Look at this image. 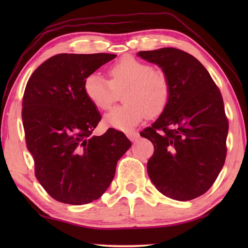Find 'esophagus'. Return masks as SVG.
<instances>
[{
	"instance_id": "esophagus-1",
	"label": "esophagus",
	"mask_w": 248,
	"mask_h": 248,
	"mask_svg": "<svg viewBox=\"0 0 248 248\" xmlns=\"http://www.w3.org/2000/svg\"><path fill=\"white\" fill-rule=\"evenodd\" d=\"M127 136L129 138V140H132V141H134V140H136L139 139V133H136V132H128L127 133Z\"/></svg>"
}]
</instances>
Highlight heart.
<instances>
[{
  "instance_id": "heart-1",
  "label": "heart",
  "mask_w": 248,
  "mask_h": 248,
  "mask_svg": "<svg viewBox=\"0 0 248 248\" xmlns=\"http://www.w3.org/2000/svg\"><path fill=\"white\" fill-rule=\"evenodd\" d=\"M110 80L92 73L84 81V93L94 107L108 110L123 93L124 104L105 116L108 127L129 131L147 116H156L165 109L170 96L167 77L132 55H125L108 70Z\"/></svg>"
}]
</instances>
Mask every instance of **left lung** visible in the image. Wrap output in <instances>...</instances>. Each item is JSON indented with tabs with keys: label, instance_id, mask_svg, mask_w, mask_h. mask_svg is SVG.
Instances as JSON below:
<instances>
[{
	"label": "left lung",
	"instance_id": "obj_1",
	"mask_svg": "<svg viewBox=\"0 0 248 248\" xmlns=\"http://www.w3.org/2000/svg\"><path fill=\"white\" fill-rule=\"evenodd\" d=\"M138 55L159 66L170 87L165 109L140 132L155 146L148 176L167 197L197 198L217 180L227 154L229 124L222 93L202 62L186 52L162 48Z\"/></svg>",
	"mask_w": 248,
	"mask_h": 248
}]
</instances>
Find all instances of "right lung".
Masks as SVG:
<instances>
[{"mask_svg": "<svg viewBox=\"0 0 248 248\" xmlns=\"http://www.w3.org/2000/svg\"><path fill=\"white\" fill-rule=\"evenodd\" d=\"M115 54H57L43 62L26 84L22 120L35 176L52 198L69 204L97 200L113 181L117 162L131 147L109 128L92 135L101 120L84 93L85 78Z\"/></svg>", "mask_w": 248, "mask_h": 248, "instance_id": "add662e5", "label": "right lung"}]
</instances>
